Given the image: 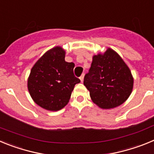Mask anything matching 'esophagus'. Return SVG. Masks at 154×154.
I'll list each match as a JSON object with an SVG mask.
<instances>
[{"mask_svg":"<svg viewBox=\"0 0 154 154\" xmlns=\"http://www.w3.org/2000/svg\"><path fill=\"white\" fill-rule=\"evenodd\" d=\"M79 79H80V80H81L82 82H83V79H84V74L82 75L79 77Z\"/></svg>","mask_w":154,"mask_h":154,"instance_id":"1","label":"esophagus"}]
</instances>
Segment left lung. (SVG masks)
<instances>
[{
    "label": "left lung",
    "mask_w": 154,
    "mask_h": 154,
    "mask_svg": "<svg viewBox=\"0 0 154 154\" xmlns=\"http://www.w3.org/2000/svg\"><path fill=\"white\" fill-rule=\"evenodd\" d=\"M83 83L94 103L102 109H111L123 104L130 96L133 79L120 56L108 48L103 55H94Z\"/></svg>",
    "instance_id": "obj_1"
}]
</instances>
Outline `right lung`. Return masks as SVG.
<instances>
[{"label":"right lung","instance_id":"right-lung-1","mask_svg":"<svg viewBox=\"0 0 154 154\" xmlns=\"http://www.w3.org/2000/svg\"><path fill=\"white\" fill-rule=\"evenodd\" d=\"M75 64L65 61V51L55 47L48 51L31 69L28 88L36 104L50 111H57L69 103L75 84Z\"/></svg>","mask_w":154,"mask_h":154}]
</instances>
